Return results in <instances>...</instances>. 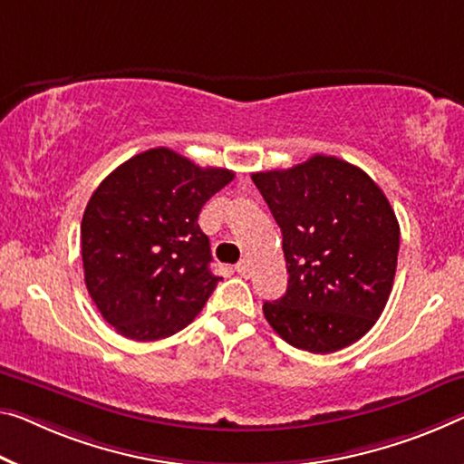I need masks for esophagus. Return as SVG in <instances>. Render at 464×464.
I'll return each mask as SVG.
<instances>
[{"label": "esophagus", "instance_id": "esophagus-1", "mask_svg": "<svg viewBox=\"0 0 464 464\" xmlns=\"http://www.w3.org/2000/svg\"><path fill=\"white\" fill-rule=\"evenodd\" d=\"M237 272L242 276V277H251V263L248 261H240L237 266Z\"/></svg>", "mask_w": 464, "mask_h": 464}]
</instances>
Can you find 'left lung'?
<instances>
[{"instance_id": "left-lung-1", "label": "left lung", "mask_w": 464, "mask_h": 464, "mask_svg": "<svg viewBox=\"0 0 464 464\" xmlns=\"http://www.w3.org/2000/svg\"><path fill=\"white\" fill-rule=\"evenodd\" d=\"M282 230L288 288L263 304L277 336L325 354L365 336L388 303L401 226L361 168L313 155L251 176Z\"/></svg>"}]
</instances>
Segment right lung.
I'll return each instance as SVG.
<instances>
[{"mask_svg":"<svg viewBox=\"0 0 464 464\" xmlns=\"http://www.w3.org/2000/svg\"><path fill=\"white\" fill-rule=\"evenodd\" d=\"M234 172L168 147L134 155L92 192L81 224L84 284L105 322L151 342L195 319L222 277L197 219Z\"/></svg>","mask_w":464,"mask_h":464,"instance_id":"obj_1","label":"right lung"}]
</instances>
